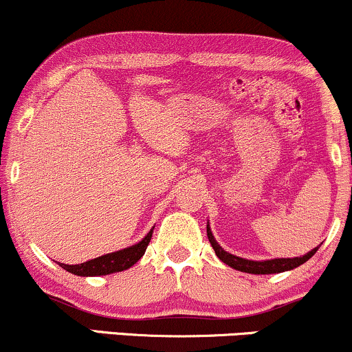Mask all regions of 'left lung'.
Here are the masks:
<instances>
[{
	"instance_id": "left-lung-1",
	"label": "left lung",
	"mask_w": 352,
	"mask_h": 352,
	"mask_svg": "<svg viewBox=\"0 0 352 352\" xmlns=\"http://www.w3.org/2000/svg\"><path fill=\"white\" fill-rule=\"evenodd\" d=\"M207 235H208L210 245H212L213 250H215V254L221 261H223V263H227L228 266H232V268L238 270V272H245L252 274H272V273L288 272V270H293L296 268V266L306 263V261H308L309 258L318 252V246H316V248L311 250L309 253L302 254V256L274 258V260H266V261H252V260H245V258L235 256V254L225 252V250L217 243L215 238H213L208 225H207Z\"/></svg>"
}]
</instances>
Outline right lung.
I'll return each instance as SVG.
<instances>
[{
  "label": "right lung",
  "mask_w": 352,
  "mask_h": 352,
  "mask_svg": "<svg viewBox=\"0 0 352 352\" xmlns=\"http://www.w3.org/2000/svg\"><path fill=\"white\" fill-rule=\"evenodd\" d=\"M152 232L147 233V236L142 241L134 246H129V248L119 250V252L107 253L104 256L94 258V260H89L86 263L80 265H64L59 263L60 268H64L66 272L72 274H78V276H102V274H111L117 272H124V270L131 268L132 265H135L140 258L144 256L145 250H147L148 241L152 238Z\"/></svg>",
  "instance_id": "add662e5"
}]
</instances>
